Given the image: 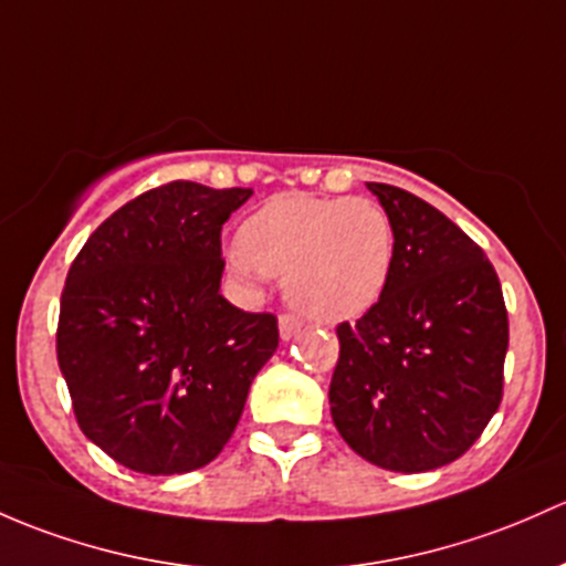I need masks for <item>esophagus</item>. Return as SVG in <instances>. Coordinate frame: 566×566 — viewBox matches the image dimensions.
I'll list each match as a JSON object with an SVG mask.
<instances>
[{
    "label": "esophagus",
    "instance_id": "obj_1",
    "mask_svg": "<svg viewBox=\"0 0 566 566\" xmlns=\"http://www.w3.org/2000/svg\"><path fill=\"white\" fill-rule=\"evenodd\" d=\"M301 328H303V319L298 317V314L284 312L282 317H279V333H282V338H293V336H298Z\"/></svg>",
    "mask_w": 566,
    "mask_h": 566
}]
</instances>
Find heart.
Listing matches in <instances>:
<instances>
[{
  "mask_svg": "<svg viewBox=\"0 0 566 566\" xmlns=\"http://www.w3.org/2000/svg\"><path fill=\"white\" fill-rule=\"evenodd\" d=\"M396 260L390 217L366 198L279 195L238 230L233 265L282 276L284 293L323 323L360 317L388 284Z\"/></svg>",
  "mask_w": 566,
  "mask_h": 566,
  "instance_id": "1",
  "label": "heart"
}]
</instances>
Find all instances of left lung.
<instances>
[{"label":"left lung","mask_w":566,"mask_h":566,"mask_svg":"<svg viewBox=\"0 0 566 566\" xmlns=\"http://www.w3.org/2000/svg\"><path fill=\"white\" fill-rule=\"evenodd\" d=\"M390 217L396 260L358 323H338L331 415L374 467L428 472L455 461L502 403L507 306L491 260L407 189L368 184Z\"/></svg>","instance_id":"1"}]
</instances>
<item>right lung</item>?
I'll use <instances>...</instances> for the list:
<instances>
[{
  "instance_id": "1",
  "label": "right lung",
  "mask_w": 566,
  "mask_h": 566,
  "mask_svg": "<svg viewBox=\"0 0 566 566\" xmlns=\"http://www.w3.org/2000/svg\"><path fill=\"white\" fill-rule=\"evenodd\" d=\"M249 198L168 181L111 213L70 265L59 368L81 431L133 472L211 463L276 353V314L219 295L222 224Z\"/></svg>"
}]
</instances>
